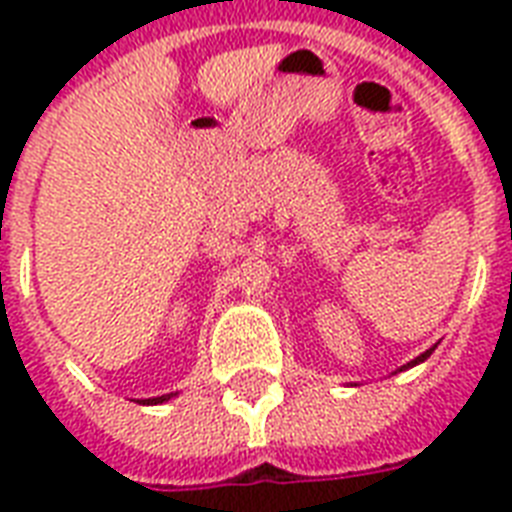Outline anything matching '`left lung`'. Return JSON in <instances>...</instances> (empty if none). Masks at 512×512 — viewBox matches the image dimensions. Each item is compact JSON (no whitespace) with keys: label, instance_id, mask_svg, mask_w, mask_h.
Listing matches in <instances>:
<instances>
[{"label":"left lung","instance_id":"1","mask_svg":"<svg viewBox=\"0 0 512 512\" xmlns=\"http://www.w3.org/2000/svg\"><path fill=\"white\" fill-rule=\"evenodd\" d=\"M433 350H436V345H433V348H430V350H425V353H422V356H417V358H414V361H409V364H406L404 369H409V366H414V364H420V361H425V358H428L430 353H433Z\"/></svg>","mask_w":512,"mask_h":512}]
</instances>
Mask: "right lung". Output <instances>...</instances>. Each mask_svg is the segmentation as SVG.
I'll list each match as a JSON object with an SVG mask.
<instances>
[{"mask_svg":"<svg viewBox=\"0 0 512 512\" xmlns=\"http://www.w3.org/2000/svg\"><path fill=\"white\" fill-rule=\"evenodd\" d=\"M162 401H170V396H159V398H148L146 404H162Z\"/></svg>","mask_w":512,"mask_h":512,"instance_id":"add662e5","label":"right lung"}]
</instances>
